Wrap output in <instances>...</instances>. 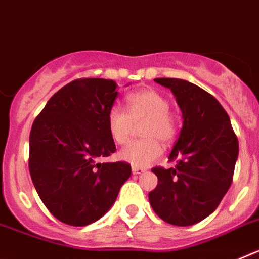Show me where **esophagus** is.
Instances as JSON below:
<instances>
[{
	"instance_id": "34e87169",
	"label": "esophagus",
	"mask_w": 259,
	"mask_h": 259,
	"mask_svg": "<svg viewBox=\"0 0 259 259\" xmlns=\"http://www.w3.org/2000/svg\"><path fill=\"white\" fill-rule=\"evenodd\" d=\"M145 172V170L144 168H140V167H132V174L134 175H141V174Z\"/></svg>"
}]
</instances>
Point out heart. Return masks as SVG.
<instances>
[{
	"instance_id": "obj_1",
	"label": "heart",
	"mask_w": 259,
	"mask_h": 259,
	"mask_svg": "<svg viewBox=\"0 0 259 259\" xmlns=\"http://www.w3.org/2000/svg\"><path fill=\"white\" fill-rule=\"evenodd\" d=\"M127 113L111 107L107 113V130L114 141L124 145L130 141L134 124L144 122L141 141H135L119 153L120 159L135 167H148L161 157L162 145L175 139L178 125L170 110V102L154 89H143L127 96Z\"/></svg>"
}]
</instances>
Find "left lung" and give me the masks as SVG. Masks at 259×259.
Here are the masks:
<instances>
[{
  "mask_svg": "<svg viewBox=\"0 0 259 259\" xmlns=\"http://www.w3.org/2000/svg\"><path fill=\"white\" fill-rule=\"evenodd\" d=\"M154 81L175 96L183 127L168 155L176 166L152 170L158 185L149 193V202L162 221L192 226L212 214L230 189L239 141L226 110L206 91L183 79Z\"/></svg>",
  "mask_w": 259,
  "mask_h": 259,
  "instance_id": "left-lung-1",
  "label": "left lung"
}]
</instances>
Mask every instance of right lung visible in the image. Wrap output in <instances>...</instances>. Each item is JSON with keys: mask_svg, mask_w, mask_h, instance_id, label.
<instances>
[{"mask_svg": "<svg viewBox=\"0 0 259 259\" xmlns=\"http://www.w3.org/2000/svg\"><path fill=\"white\" fill-rule=\"evenodd\" d=\"M116 87L114 80H74L53 95L32 124V182L48 210L70 226L102 218L131 176L127 162H98L115 152L106 118Z\"/></svg>", "mask_w": 259, "mask_h": 259, "instance_id": "add662e5", "label": "right lung"}]
</instances>
